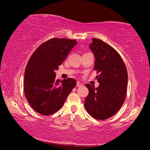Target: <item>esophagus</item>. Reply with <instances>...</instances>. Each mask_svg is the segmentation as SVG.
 Listing matches in <instances>:
<instances>
[{"mask_svg":"<svg viewBox=\"0 0 150 150\" xmlns=\"http://www.w3.org/2000/svg\"><path fill=\"white\" fill-rule=\"evenodd\" d=\"M83 83H81V82H79V81L77 82V83H76V86H77V87H82V86H83Z\"/></svg>","mask_w":150,"mask_h":150,"instance_id":"obj_1","label":"esophagus"}]
</instances>
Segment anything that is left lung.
Segmentation results:
<instances>
[{
	"label": "left lung",
	"mask_w": 150,
	"mask_h": 150,
	"mask_svg": "<svg viewBox=\"0 0 150 150\" xmlns=\"http://www.w3.org/2000/svg\"><path fill=\"white\" fill-rule=\"evenodd\" d=\"M96 58L94 69L100 85L85 86L89 94L85 108L91 117L104 120L113 116L124 104L128 86V72L120 54L110 45L93 38L89 45Z\"/></svg>",
	"instance_id": "left-lung-1"
}]
</instances>
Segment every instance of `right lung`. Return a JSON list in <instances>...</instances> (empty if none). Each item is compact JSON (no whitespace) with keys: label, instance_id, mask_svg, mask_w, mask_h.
Listing matches in <instances>:
<instances>
[{"label":"right lung","instance_id":"add662e5","mask_svg":"<svg viewBox=\"0 0 150 150\" xmlns=\"http://www.w3.org/2000/svg\"><path fill=\"white\" fill-rule=\"evenodd\" d=\"M76 40L52 38L41 44L26 65L24 72V94L30 106L43 115L56 112L76 85L71 78L56 80V70L71 49Z\"/></svg>","mask_w":150,"mask_h":150}]
</instances>
